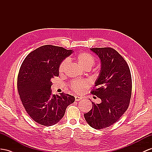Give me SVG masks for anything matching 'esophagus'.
Masks as SVG:
<instances>
[{
  "mask_svg": "<svg viewBox=\"0 0 152 152\" xmlns=\"http://www.w3.org/2000/svg\"><path fill=\"white\" fill-rule=\"evenodd\" d=\"M82 98L81 97H79V96H75V101L76 102H78V101H80Z\"/></svg>",
  "mask_w": 152,
  "mask_h": 152,
  "instance_id": "esophagus-1",
  "label": "esophagus"
}]
</instances>
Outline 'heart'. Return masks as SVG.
<instances>
[{
  "mask_svg": "<svg viewBox=\"0 0 152 152\" xmlns=\"http://www.w3.org/2000/svg\"><path fill=\"white\" fill-rule=\"evenodd\" d=\"M75 59L77 65L85 70H89L91 69L96 62V59L94 56L86 52L77 54ZM67 64V59H65L61 62L59 69H58V71H59L60 74H63L65 72ZM89 86H90V83H89L88 81L86 80H73L69 84V87L71 88V90L76 93H77V94L83 92L85 89H86Z\"/></svg>",
  "mask_w": 152,
  "mask_h": 152,
  "instance_id": "obj_1",
  "label": "heart"
}]
</instances>
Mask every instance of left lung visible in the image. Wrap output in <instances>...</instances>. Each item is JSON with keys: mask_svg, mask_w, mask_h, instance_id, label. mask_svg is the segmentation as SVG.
<instances>
[{"mask_svg": "<svg viewBox=\"0 0 152 152\" xmlns=\"http://www.w3.org/2000/svg\"><path fill=\"white\" fill-rule=\"evenodd\" d=\"M102 61V69L91 94L100 103L92 102V109L84 118L91 127L102 130L109 127L126 111L132 95V76L129 67L121 54L112 48H91Z\"/></svg>", "mask_w": 152, "mask_h": 152, "instance_id": "left-lung-1", "label": "left lung"}]
</instances>
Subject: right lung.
Listing matches in <instances>:
<instances>
[{
	"mask_svg": "<svg viewBox=\"0 0 152 152\" xmlns=\"http://www.w3.org/2000/svg\"><path fill=\"white\" fill-rule=\"evenodd\" d=\"M72 50L45 45L31 52L23 61L17 78L18 94L27 113L45 126L54 125L63 118L73 96L51 93L53 77L59 76L60 64Z\"/></svg>",
	"mask_w": 152,
	"mask_h": 152,
	"instance_id": "add662e5",
	"label": "right lung"
}]
</instances>
